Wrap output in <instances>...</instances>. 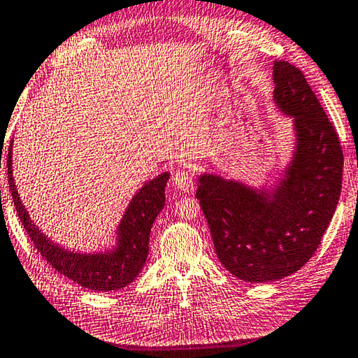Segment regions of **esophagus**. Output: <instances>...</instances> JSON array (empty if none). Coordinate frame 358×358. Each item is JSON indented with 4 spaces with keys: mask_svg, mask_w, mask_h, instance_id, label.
Instances as JSON below:
<instances>
[{
    "mask_svg": "<svg viewBox=\"0 0 358 358\" xmlns=\"http://www.w3.org/2000/svg\"><path fill=\"white\" fill-rule=\"evenodd\" d=\"M173 180H174V185L182 192H192L195 187L194 174H192L190 169H187L185 166L176 169Z\"/></svg>",
    "mask_w": 358,
    "mask_h": 358,
    "instance_id": "esophagus-1",
    "label": "esophagus"
}]
</instances>
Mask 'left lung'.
Returning a JSON list of instances; mask_svg holds the SVG:
<instances>
[{"label": "left lung", "instance_id": "8db88e82", "mask_svg": "<svg viewBox=\"0 0 358 358\" xmlns=\"http://www.w3.org/2000/svg\"><path fill=\"white\" fill-rule=\"evenodd\" d=\"M273 101L293 118L296 145L278 185L257 190L217 174L198 178L196 198L216 255L243 282L298 272L320 245L343 187L339 137L302 71L273 62Z\"/></svg>", "mask_w": 358, "mask_h": 358}]
</instances>
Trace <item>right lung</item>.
<instances>
[{
  "label": "right lung",
  "mask_w": 358,
  "mask_h": 358,
  "mask_svg": "<svg viewBox=\"0 0 358 358\" xmlns=\"http://www.w3.org/2000/svg\"><path fill=\"white\" fill-rule=\"evenodd\" d=\"M13 141L8 150V180L10 195L19 214L20 222L29 234L38 252L45 257L64 277L92 291H115L124 288L139 275L148 255V236L155 217L164 208V187L169 173L157 176L155 179L141 187L139 192L126 208L117 230V245L112 251L75 252L67 251L54 243L31 222L29 211L20 201L17 187L13 178Z\"/></svg>",
  "instance_id": "add662e5"
}]
</instances>
